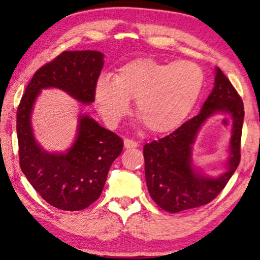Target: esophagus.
Segmentation results:
<instances>
[{"label":"esophagus","instance_id":"obj_1","mask_svg":"<svg viewBox=\"0 0 260 260\" xmlns=\"http://www.w3.org/2000/svg\"><path fill=\"white\" fill-rule=\"evenodd\" d=\"M124 146L126 149H134V148H138V142L136 141H133L131 139H125L124 140Z\"/></svg>","mask_w":260,"mask_h":260}]
</instances>
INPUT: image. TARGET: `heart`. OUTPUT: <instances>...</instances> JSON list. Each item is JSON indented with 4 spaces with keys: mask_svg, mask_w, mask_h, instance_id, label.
Instances as JSON below:
<instances>
[{
    "mask_svg": "<svg viewBox=\"0 0 260 260\" xmlns=\"http://www.w3.org/2000/svg\"><path fill=\"white\" fill-rule=\"evenodd\" d=\"M204 85V73L188 60L173 64L152 58L131 60L114 79L104 76L95 87V103L103 119L114 126L126 116L129 100L135 112L153 133L174 129L188 116Z\"/></svg>",
    "mask_w": 260,
    "mask_h": 260,
    "instance_id": "heart-1",
    "label": "heart"
}]
</instances>
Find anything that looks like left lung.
I'll return each mask as SVG.
<instances>
[{
  "mask_svg": "<svg viewBox=\"0 0 260 260\" xmlns=\"http://www.w3.org/2000/svg\"><path fill=\"white\" fill-rule=\"evenodd\" d=\"M217 112L231 115L233 123L231 157L226 174L217 179L199 176L191 166V144L201 124ZM244 119L243 101L230 79L215 70L212 93L201 112L165 138L143 147L144 170L149 193L167 212L195 209L212 202L226 187L241 160V136Z\"/></svg>",
  "mask_w": 260,
  "mask_h": 260,
  "instance_id": "1",
  "label": "left lung"
}]
</instances>
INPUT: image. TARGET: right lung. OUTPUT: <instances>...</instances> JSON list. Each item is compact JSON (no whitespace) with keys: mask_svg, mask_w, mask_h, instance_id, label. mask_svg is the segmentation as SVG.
Instances as JSON below:
<instances>
[{"mask_svg":"<svg viewBox=\"0 0 260 260\" xmlns=\"http://www.w3.org/2000/svg\"><path fill=\"white\" fill-rule=\"evenodd\" d=\"M102 69V52L63 51L33 74L17 109L20 169L39 195L54 208L80 211L93 204L124 143L113 132L81 116L77 140L67 153L43 151L35 142L29 121L34 101L42 88L55 87L81 103L94 102Z\"/></svg>","mask_w":260,"mask_h":260,"instance_id":"1","label":"right lung"}]
</instances>
